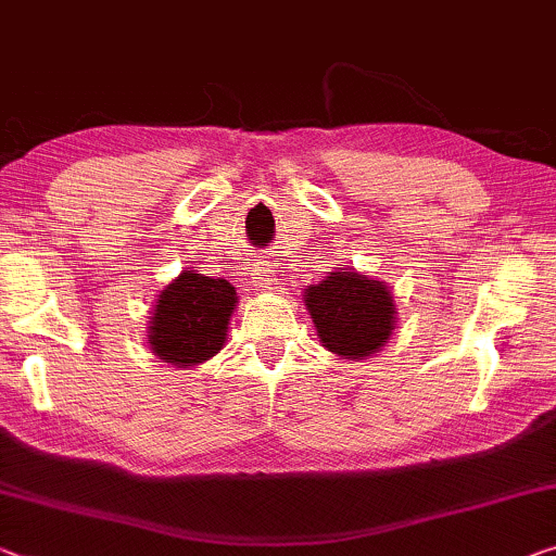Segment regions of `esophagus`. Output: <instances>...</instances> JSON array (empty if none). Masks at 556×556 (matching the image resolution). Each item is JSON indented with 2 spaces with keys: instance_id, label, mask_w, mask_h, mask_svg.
<instances>
[{
  "instance_id": "obj_1",
  "label": "esophagus",
  "mask_w": 556,
  "mask_h": 556,
  "mask_svg": "<svg viewBox=\"0 0 556 556\" xmlns=\"http://www.w3.org/2000/svg\"><path fill=\"white\" fill-rule=\"evenodd\" d=\"M253 286L261 288V290H266V288L276 286V278H273L266 268H255L253 270Z\"/></svg>"
}]
</instances>
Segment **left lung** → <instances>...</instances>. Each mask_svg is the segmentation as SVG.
I'll list each match as a JSON object with an SVG mask.
<instances>
[{"instance_id": "1", "label": "left lung", "mask_w": 556, "mask_h": 556, "mask_svg": "<svg viewBox=\"0 0 556 556\" xmlns=\"http://www.w3.org/2000/svg\"><path fill=\"white\" fill-rule=\"evenodd\" d=\"M307 313L318 328L320 343L340 357L378 353L395 328V303L380 280L340 268L318 286L305 288Z\"/></svg>"}]
</instances>
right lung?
Instances as JSON below:
<instances>
[{"label":"right lung","instance_id":"obj_1","mask_svg":"<svg viewBox=\"0 0 556 556\" xmlns=\"http://www.w3.org/2000/svg\"><path fill=\"white\" fill-rule=\"evenodd\" d=\"M236 301V288L228 280L181 273L156 301L149 328L151 350L159 361L178 367L208 361L224 348Z\"/></svg>","mask_w":556,"mask_h":556}]
</instances>
